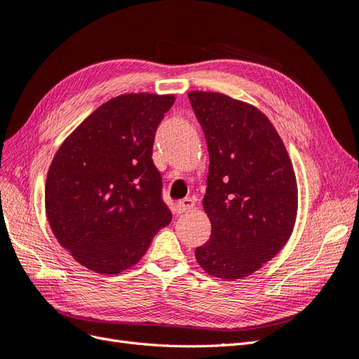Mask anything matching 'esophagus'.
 Instances as JSON below:
<instances>
[{
    "mask_svg": "<svg viewBox=\"0 0 359 359\" xmlns=\"http://www.w3.org/2000/svg\"><path fill=\"white\" fill-rule=\"evenodd\" d=\"M194 199H191V197H185V199L175 203V212L182 214L185 211H190V209L194 208Z\"/></svg>",
    "mask_w": 359,
    "mask_h": 359,
    "instance_id": "1",
    "label": "esophagus"
}]
</instances>
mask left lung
Wrapping results in <instances>:
<instances>
[{"label":"left lung","instance_id":"8db88e82","mask_svg":"<svg viewBox=\"0 0 359 359\" xmlns=\"http://www.w3.org/2000/svg\"><path fill=\"white\" fill-rule=\"evenodd\" d=\"M203 129L209 174L203 209L211 238L196 259L226 280L252 275L291 236L299 196L279 133L257 107L217 92H189Z\"/></svg>","mask_w":359,"mask_h":359}]
</instances>
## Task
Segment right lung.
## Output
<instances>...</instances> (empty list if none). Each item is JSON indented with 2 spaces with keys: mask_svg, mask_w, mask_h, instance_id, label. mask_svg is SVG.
<instances>
[{
  "mask_svg": "<svg viewBox=\"0 0 359 359\" xmlns=\"http://www.w3.org/2000/svg\"><path fill=\"white\" fill-rule=\"evenodd\" d=\"M174 95L126 93L86 117L47 172L44 202L57 242L81 266L118 275L137 264L172 214L151 158Z\"/></svg>",
  "mask_w": 359,
  "mask_h": 359,
  "instance_id": "right-lung-1",
  "label": "right lung"
}]
</instances>
